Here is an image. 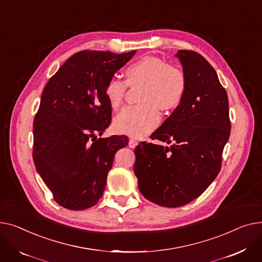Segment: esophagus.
I'll return each instance as SVG.
<instances>
[{
	"instance_id": "esophagus-1",
	"label": "esophagus",
	"mask_w": 262,
	"mask_h": 262,
	"mask_svg": "<svg viewBox=\"0 0 262 262\" xmlns=\"http://www.w3.org/2000/svg\"><path fill=\"white\" fill-rule=\"evenodd\" d=\"M137 145H138L137 141H135L134 138H130V141H129V147L130 148H135Z\"/></svg>"
}]
</instances>
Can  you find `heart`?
Segmentation results:
<instances>
[{"mask_svg":"<svg viewBox=\"0 0 262 262\" xmlns=\"http://www.w3.org/2000/svg\"><path fill=\"white\" fill-rule=\"evenodd\" d=\"M126 81L110 78L104 85L107 102L117 109L124 99L127 85L142 84L140 101L128 105L114 119L115 129L132 137H144L157 128L161 120L160 109L171 111L182 102L187 80L184 72L158 57H144L127 67Z\"/></svg>","mask_w":262,"mask_h":262,"instance_id":"heart-1","label":"heart"}]
</instances>
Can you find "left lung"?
<instances>
[{
  "label": "left lung",
  "mask_w": 262,
  "mask_h": 262,
  "mask_svg": "<svg viewBox=\"0 0 262 262\" xmlns=\"http://www.w3.org/2000/svg\"><path fill=\"white\" fill-rule=\"evenodd\" d=\"M176 56L186 76L185 95L150 136L170 146L142 142L134 164L141 193L171 208L191 202L217 178L230 134L227 93L216 71L195 52L181 50Z\"/></svg>",
  "instance_id": "1"
}]
</instances>
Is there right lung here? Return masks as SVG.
Listing matches in <instances>:
<instances>
[{"label":"right lung","mask_w":262,"mask_h":262,"mask_svg":"<svg viewBox=\"0 0 262 262\" xmlns=\"http://www.w3.org/2000/svg\"><path fill=\"white\" fill-rule=\"evenodd\" d=\"M82 51L49 80L34 119L33 158L55 201L82 210L102 196L107 172L125 135L97 138L111 124L104 85L135 55Z\"/></svg>","instance_id":"add662e5"}]
</instances>
